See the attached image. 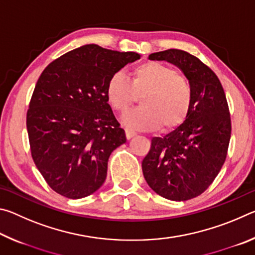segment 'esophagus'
Instances as JSON below:
<instances>
[{
  "instance_id": "esophagus-1",
  "label": "esophagus",
  "mask_w": 255,
  "mask_h": 255,
  "mask_svg": "<svg viewBox=\"0 0 255 255\" xmlns=\"http://www.w3.org/2000/svg\"><path fill=\"white\" fill-rule=\"evenodd\" d=\"M125 131H126V137H127V139H130V138H132L133 136L136 135V132L133 131V130H131V129H125Z\"/></svg>"
}]
</instances>
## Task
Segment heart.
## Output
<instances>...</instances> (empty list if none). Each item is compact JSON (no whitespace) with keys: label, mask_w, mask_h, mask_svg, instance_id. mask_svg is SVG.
<instances>
[{"label":"heart","mask_w":255,"mask_h":255,"mask_svg":"<svg viewBox=\"0 0 255 255\" xmlns=\"http://www.w3.org/2000/svg\"><path fill=\"white\" fill-rule=\"evenodd\" d=\"M107 100L116 111L125 114L141 96L138 109L125 116L127 127L139 130H174L188 118L193 92L190 82L174 68L158 62L138 65L129 82L123 73L110 76L106 88Z\"/></svg>","instance_id":"1"}]
</instances>
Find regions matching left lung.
Wrapping results in <instances>:
<instances>
[{"label":"left lung","instance_id":"1","mask_svg":"<svg viewBox=\"0 0 255 255\" xmlns=\"http://www.w3.org/2000/svg\"><path fill=\"white\" fill-rule=\"evenodd\" d=\"M148 58L173 64L192 86L188 118L163 137H153L141 162L153 191L169 200L185 201L201 195L225 162L232 129L227 100L215 73L187 51L167 49Z\"/></svg>","mask_w":255,"mask_h":255}]
</instances>
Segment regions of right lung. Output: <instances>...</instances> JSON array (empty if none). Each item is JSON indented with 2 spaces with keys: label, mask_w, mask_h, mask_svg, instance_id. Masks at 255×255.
<instances>
[{
  "label": "right lung",
  "mask_w": 255,
  "mask_h": 255,
  "mask_svg": "<svg viewBox=\"0 0 255 255\" xmlns=\"http://www.w3.org/2000/svg\"><path fill=\"white\" fill-rule=\"evenodd\" d=\"M140 57L84 45L41 73L27 112V130L37 169L59 195L80 199L106 181L109 156L127 140L108 103L107 83Z\"/></svg>",
  "instance_id": "add662e5"
}]
</instances>
